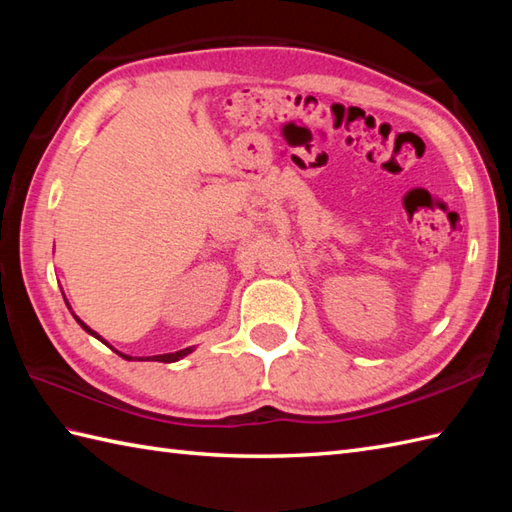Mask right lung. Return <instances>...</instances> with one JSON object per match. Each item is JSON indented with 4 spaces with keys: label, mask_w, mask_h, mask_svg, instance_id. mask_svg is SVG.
<instances>
[{
    "label": "right lung",
    "mask_w": 512,
    "mask_h": 512,
    "mask_svg": "<svg viewBox=\"0 0 512 512\" xmlns=\"http://www.w3.org/2000/svg\"><path fill=\"white\" fill-rule=\"evenodd\" d=\"M63 299H65V295H63ZM65 306H68L70 308V303H68V299H65ZM70 312H72V308H70ZM72 317L76 319V323H79L81 325V328L85 330V332H88V334H92L94 336V339H99L101 343H105L107 347H112L110 343H107L105 339H103V336L99 334V332H94L92 328H90V325L88 323H83L79 317H76V314L72 312ZM112 350H114V347H112ZM195 350V347H184V350H178V352H169V354H156V356H145L147 358V361H158V363H176V361H180V358H184V356H187V354H191ZM118 356H123L125 358V361H134V358L132 356H129V354H123V352H118V350H114ZM138 361H143V358H138Z\"/></svg>",
    "instance_id": "add662e5"
}]
</instances>
